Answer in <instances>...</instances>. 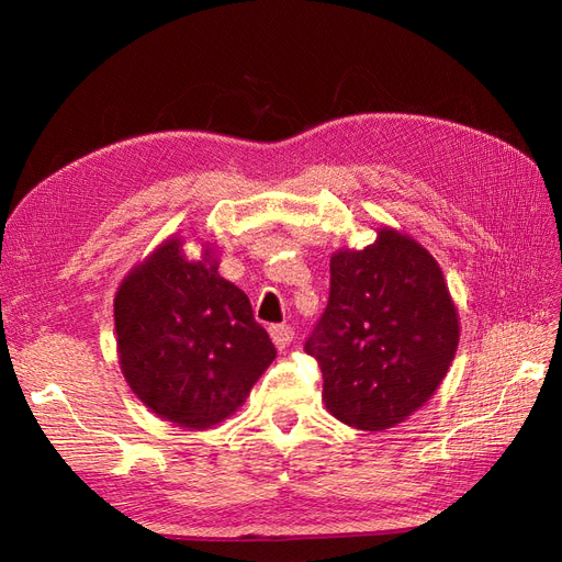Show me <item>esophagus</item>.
Returning a JSON list of instances; mask_svg holds the SVG:
<instances>
[{"label":"esophagus","instance_id":"1","mask_svg":"<svg viewBox=\"0 0 562 562\" xmlns=\"http://www.w3.org/2000/svg\"><path fill=\"white\" fill-rule=\"evenodd\" d=\"M269 335H271V342H274V347L279 349V351H283L288 345L293 342V328H288V326H271L269 328Z\"/></svg>","mask_w":562,"mask_h":562}]
</instances>
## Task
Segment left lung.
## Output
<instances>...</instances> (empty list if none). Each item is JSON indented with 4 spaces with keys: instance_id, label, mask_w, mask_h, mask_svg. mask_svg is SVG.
<instances>
[{
    "instance_id": "1",
    "label": "left lung",
    "mask_w": 562,
    "mask_h": 562,
    "mask_svg": "<svg viewBox=\"0 0 562 562\" xmlns=\"http://www.w3.org/2000/svg\"><path fill=\"white\" fill-rule=\"evenodd\" d=\"M366 248L330 255V300L304 351L323 372L328 413L384 431L427 403L459 345V312L434 255L380 225Z\"/></svg>"
}]
</instances>
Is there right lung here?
<instances>
[{
	"label": "right lung",
	"mask_w": 562,
	"mask_h": 562,
	"mask_svg": "<svg viewBox=\"0 0 562 562\" xmlns=\"http://www.w3.org/2000/svg\"><path fill=\"white\" fill-rule=\"evenodd\" d=\"M171 234L135 262L114 295L119 368L138 401L184 429L232 417L277 359L248 295L220 277L217 246Z\"/></svg>",
	"instance_id": "obj_1"
}]
</instances>
